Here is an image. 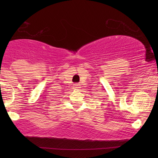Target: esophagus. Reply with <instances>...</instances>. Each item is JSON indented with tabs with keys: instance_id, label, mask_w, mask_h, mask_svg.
<instances>
[{
	"instance_id": "34e87169",
	"label": "esophagus",
	"mask_w": 158,
	"mask_h": 158,
	"mask_svg": "<svg viewBox=\"0 0 158 158\" xmlns=\"http://www.w3.org/2000/svg\"><path fill=\"white\" fill-rule=\"evenodd\" d=\"M80 88H81V85L78 83H75L73 85V88H75V89H78Z\"/></svg>"
}]
</instances>
